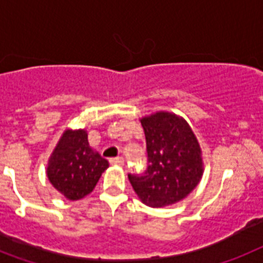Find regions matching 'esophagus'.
<instances>
[{"instance_id":"esophagus-1","label":"esophagus","mask_w":263,"mask_h":263,"mask_svg":"<svg viewBox=\"0 0 263 263\" xmlns=\"http://www.w3.org/2000/svg\"><path fill=\"white\" fill-rule=\"evenodd\" d=\"M109 163L112 165H123L124 164V159L121 158V156H118V158H112L109 159Z\"/></svg>"}]
</instances>
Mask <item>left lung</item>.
Masks as SVG:
<instances>
[{
    "label": "left lung",
    "instance_id": "8db88e82",
    "mask_svg": "<svg viewBox=\"0 0 263 263\" xmlns=\"http://www.w3.org/2000/svg\"><path fill=\"white\" fill-rule=\"evenodd\" d=\"M140 123L148 167L143 175L128 174L135 193L149 207L184 199L203 175L202 151L195 134L184 119L170 112H156Z\"/></svg>",
    "mask_w": 263,
    "mask_h": 263
}]
</instances>
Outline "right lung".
Returning a JSON list of instances; mask_svg holds the SVG:
<instances>
[{
	"mask_svg": "<svg viewBox=\"0 0 263 263\" xmlns=\"http://www.w3.org/2000/svg\"><path fill=\"white\" fill-rule=\"evenodd\" d=\"M108 165L89 147L85 129H67L50 155L46 175L67 199L79 200L93 191Z\"/></svg>",
	"mask_w": 263,
	"mask_h": 263,
	"instance_id": "1",
	"label": "right lung"
}]
</instances>
